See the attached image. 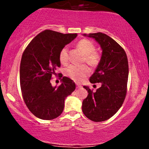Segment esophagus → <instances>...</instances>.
<instances>
[{
  "mask_svg": "<svg viewBox=\"0 0 149 149\" xmlns=\"http://www.w3.org/2000/svg\"><path fill=\"white\" fill-rule=\"evenodd\" d=\"M80 88H81V86H80L79 84H76V88L77 89H79Z\"/></svg>",
  "mask_w": 149,
  "mask_h": 149,
  "instance_id": "esophagus-1",
  "label": "esophagus"
}]
</instances>
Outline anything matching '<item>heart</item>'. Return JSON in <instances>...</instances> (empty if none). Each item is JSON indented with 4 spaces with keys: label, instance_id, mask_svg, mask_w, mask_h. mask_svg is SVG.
Instances as JSON below:
<instances>
[{
    "label": "heart",
    "instance_id": "1",
    "mask_svg": "<svg viewBox=\"0 0 149 149\" xmlns=\"http://www.w3.org/2000/svg\"><path fill=\"white\" fill-rule=\"evenodd\" d=\"M77 47L85 54L84 61L90 66H96L100 61V55L95 52V46L90 40L83 39L77 43ZM59 61L61 64H66L68 62V47H64L59 52ZM90 69L85 65L75 66L70 65L65 69V75L74 81H80L84 77L88 76Z\"/></svg>",
    "mask_w": 149,
    "mask_h": 149
}]
</instances>
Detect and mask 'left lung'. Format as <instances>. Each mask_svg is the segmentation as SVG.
I'll return each instance as SVG.
<instances>
[{
	"label": "left lung",
	"instance_id": "1",
	"mask_svg": "<svg viewBox=\"0 0 149 149\" xmlns=\"http://www.w3.org/2000/svg\"><path fill=\"white\" fill-rule=\"evenodd\" d=\"M83 36L95 39L102 52L90 78V83H100L101 87L93 92L88 86H83L88 95L83 101L82 111L91 120L102 122L111 118L125 98L129 74L127 57L122 47L107 34L99 32Z\"/></svg>",
	"mask_w": 149,
	"mask_h": 149
}]
</instances>
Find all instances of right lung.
Here are the masks:
<instances>
[{"instance_id":"1","label":"right lung","mask_w":149,"mask_h":149,"mask_svg":"<svg viewBox=\"0 0 149 149\" xmlns=\"http://www.w3.org/2000/svg\"><path fill=\"white\" fill-rule=\"evenodd\" d=\"M77 36L45 30L30 42L22 54L19 69L22 96L30 111L38 118L52 120L60 116L65 99L76 89L74 82L67 77L61 78L59 87L52 86L50 79L60 66L61 49Z\"/></svg>"}]
</instances>
